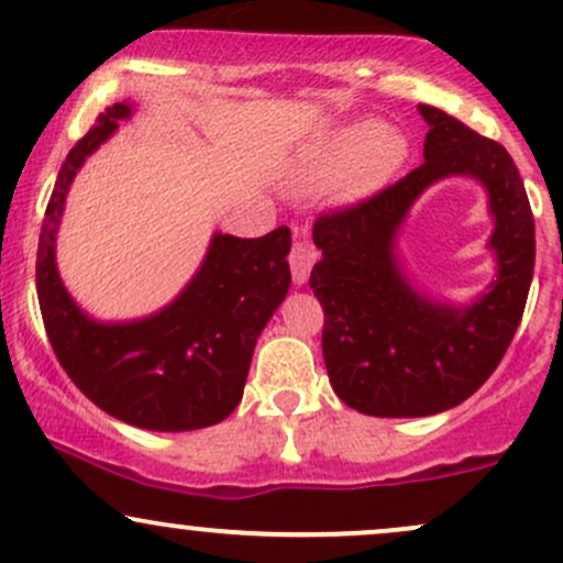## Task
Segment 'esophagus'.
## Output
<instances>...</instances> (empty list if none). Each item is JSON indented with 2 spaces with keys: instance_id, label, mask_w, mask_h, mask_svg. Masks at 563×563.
I'll return each instance as SVG.
<instances>
[{
  "instance_id": "esophagus-1",
  "label": "esophagus",
  "mask_w": 563,
  "mask_h": 563,
  "mask_svg": "<svg viewBox=\"0 0 563 563\" xmlns=\"http://www.w3.org/2000/svg\"><path fill=\"white\" fill-rule=\"evenodd\" d=\"M290 275H294L296 286H303L309 280V273H312L314 262H318V251L314 245H309L307 241H296L294 249H290Z\"/></svg>"
}]
</instances>
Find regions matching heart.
I'll use <instances>...</instances> for the list:
<instances>
[{"label": "heart", "mask_w": 563, "mask_h": 563, "mask_svg": "<svg viewBox=\"0 0 563 563\" xmlns=\"http://www.w3.org/2000/svg\"><path fill=\"white\" fill-rule=\"evenodd\" d=\"M405 158L407 140L402 134L380 132V124L360 121L339 129L322 142L296 169L290 187L296 192H318L339 183V198L354 203L389 183Z\"/></svg>", "instance_id": "1"}]
</instances>
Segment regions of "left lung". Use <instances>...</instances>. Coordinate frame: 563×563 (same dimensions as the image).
Wrapping results in <instances>:
<instances>
[{
	"label": "left lung",
	"instance_id": "8db88e82",
	"mask_svg": "<svg viewBox=\"0 0 563 563\" xmlns=\"http://www.w3.org/2000/svg\"><path fill=\"white\" fill-rule=\"evenodd\" d=\"M423 164L376 198L314 222L322 260L309 275L325 312L322 357L341 402L376 418L450 410L493 376L532 283L534 219L514 158L495 140L431 106ZM471 176L488 190L494 283L466 305L429 297L406 277L398 232L431 184Z\"/></svg>",
	"mask_w": 563,
	"mask_h": 563
}]
</instances>
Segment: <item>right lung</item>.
<instances>
[{
	"instance_id": "1",
	"label": "right lung",
	"mask_w": 563,
	"mask_h": 563,
	"mask_svg": "<svg viewBox=\"0 0 563 563\" xmlns=\"http://www.w3.org/2000/svg\"><path fill=\"white\" fill-rule=\"evenodd\" d=\"M132 113L134 102L108 108L57 174L38 235V307L63 371L100 410L147 431L206 429L243 399L256 339L286 299L290 230L214 232L187 286L145 318L106 322L84 312L57 273V230L84 161Z\"/></svg>"
}]
</instances>
